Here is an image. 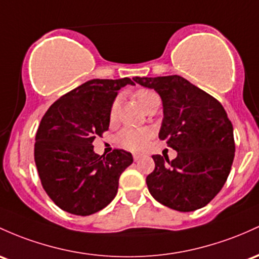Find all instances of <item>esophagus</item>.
Here are the masks:
<instances>
[{
    "label": "esophagus",
    "instance_id": "obj_1",
    "mask_svg": "<svg viewBox=\"0 0 259 259\" xmlns=\"http://www.w3.org/2000/svg\"><path fill=\"white\" fill-rule=\"evenodd\" d=\"M133 157H134V161H139L141 158V155L140 153H134V155H133Z\"/></svg>",
    "mask_w": 259,
    "mask_h": 259
}]
</instances>
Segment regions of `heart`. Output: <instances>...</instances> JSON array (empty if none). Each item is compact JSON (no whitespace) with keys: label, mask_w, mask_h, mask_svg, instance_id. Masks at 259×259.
<instances>
[{"label":"heart","mask_w":259,"mask_h":259,"mask_svg":"<svg viewBox=\"0 0 259 259\" xmlns=\"http://www.w3.org/2000/svg\"><path fill=\"white\" fill-rule=\"evenodd\" d=\"M150 95H152V92L145 90L136 92V99H138L139 104ZM118 107V101H115L114 103L112 104V108H110V118H114L116 115ZM151 135L152 133L150 132L149 129H133V127H127V129H124L123 132L120 133L118 141L121 146L125 147V149L132 150V151H140V150H143L144 147L146 146L147 141L150 140Z\"/></svg>","instance_id":"heart-1"}]
</instances>
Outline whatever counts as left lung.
Wrapping results in <instances>:
<instances>
[{
	"instance_id": "8db88e82",
	"label": "left lung",
	"mask_w": 259,
	"mask_h": 259,
	"mask_svg": "<svg viewBox=\"0 0 259 259\" xmlns=\"http://www.w3.org/2000/svg\"><path fill=\"white\" fill-rule=\"evenodd\" d=\"M160 95L163 119L158 138L177 157L153 155L155 169L146 177L158 203L178 210L203 208L220 192L235 157L234 127L221 103L181 76L134 77Z\"/></svg>"
}]
</instances>
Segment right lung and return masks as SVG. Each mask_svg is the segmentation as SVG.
<instances>
[{"label": "right lung", "instance_id": "add662e5", "mask_svg": "<svg viewBox=\"0 0 259 259\" xmlns=\"http://www.w3.org/2000/svg\"><path fill=\"white\" fill-rule=\"evenodd\" d=\"M130 78L90 79L51 104L35 135L34 160L42 188L70 214H95L115 198L119 177L133 155L99 156L93 141L109 127L110 108Z\"/></svg>", "mask_w": 259, "mask_h": 259}]
</instances>
